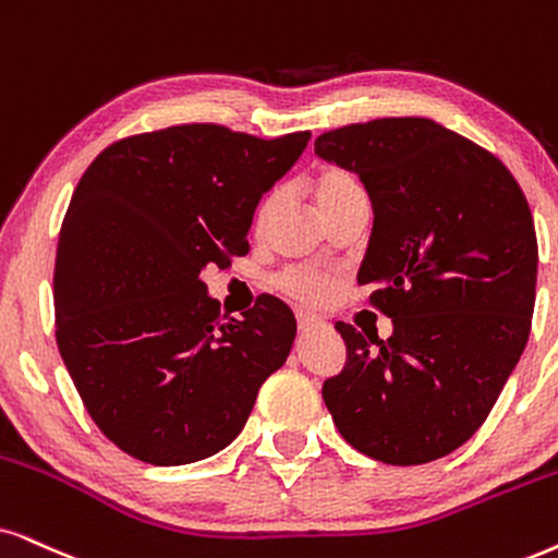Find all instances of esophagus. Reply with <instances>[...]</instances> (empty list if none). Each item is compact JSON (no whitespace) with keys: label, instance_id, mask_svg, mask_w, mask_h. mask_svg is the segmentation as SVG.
Wrapping results in <instances>:
<instances>
[{"label":"esophagus","instance_id":"obj_1","mask_svg":"<svg viewBox=\"0 0 558 558\" xmlns=\"http://www.w3.org/2000/svg\"><path fill=\"white\" fill-rule=\"evenodd\" d=\"M295 322H299V329L301 331H312V329H316L319 327V319H316V316H312V314H295Z\"/></svg>","mask_w":558,"mask_h":558}]
</instances>
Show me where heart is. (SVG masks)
Here are the masks:
<instances>
[{
	"label": "heart",
	"instance_id": "1",
	"mask_svg": "<svg viewBox=\"0 0 558 558\" xmlns=\"http://www.w3.org/2000/svg\"><path fill=\"white\" fill-rule=\"evenodd\" d=\"M314 193H316V206H319V210H327L331 206H337V203L348 201L352 195L363 193V190L350 172H344L340 167H329L324 169L319 180H316ZM272 208H275V195L265 197V203L257 210V223H265L267 216L272 214ZM278 288L295 301L316 303L324 299V293H327V280H324L319 272H312V270H286L278 275Z\"/></svg>",
	"mask_w": 558,
	"mask_h": 558
}]
</instances>
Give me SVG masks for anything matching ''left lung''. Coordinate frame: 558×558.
<instances>
[{"label":"left lung","mask_w":558,"mask_h":558,"mask_svg":"<svg viewBox=\"0 0 558 558\" xmlns=\"http://www.w3.org/2000/svg\"><path fill=\"white\" fill-rule=\"evenodd\" d=\"M322 159L373 203L357 286L393 322L389 340L337 322L348 363L322 397L352 448L417 466L461 448L523 355L538 242L518 180L495 154L429 118L322 133Z\"/></svg>","instance_id":"1"}]
</instances>
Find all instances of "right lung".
Here are the masks:
<instances>
[{
  "label": "right lung",
  "mask_w": 558,
  "mask_h": 558,
  "mask_svg": "<svg viewBox=\"0 0 558 558\" xmlns=\"http://www.w3.org/2000/svg\"><path fill=\"white\" fill-rule=\"evenodd\" d=\"M308 138L172 125L116 141L82 174L56 246V342L123 453L154 466L218 453L286 363L291 308L270 295L223 322L201 272L250 252L259 197Z\"/></svg>",
  "instance_id": "right-lung-1"
}]
</instances>
